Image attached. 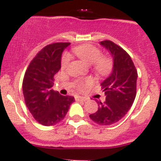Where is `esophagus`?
<instances>
[{
	"instance_id": "34e87169",
	"label": "esophagus",
	"mask_w": 161,
	"mask_h": 161,
	"mask_svg": "<svg viewBox=\"0 0 161 161\" xmlns=\"http://www.w3.org/2000/svg\"><path fill=\"white\" fill-rule=\"evenodd\" d=\"M76 100L80 101V102H85V101L87 100V98L83 97H80V96H77V97H76Z\"/></svg>"
}]
</instances>
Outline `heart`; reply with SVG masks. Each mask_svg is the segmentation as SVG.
<instances>
[{
	"instance_id": "obj_1",
	"label": "heart",
	"mask_w": 161,
	"mask_h": 161,
	"mask_svg": "<svg viewBox=\"0 0 161 161\" xmlns=\"http://www.w3.org/2000/svg\"><path fill=\"white\" fill-rule=\"evenodd\" d=\"M72 52L78 58L88 64H93L95 72L101 76H106L110 72L113 68V60L109 56L102 55V52L97 47L90 44H83L76 47L72 49ZM71 58L69 55H65L61 60V68L64 69L70 63ZM93 82L91 79L80 81L78 89H81L85 86L89 85Z\"/></svg>"
}]
</instances>
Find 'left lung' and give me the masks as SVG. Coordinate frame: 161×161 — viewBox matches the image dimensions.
I'll use <instances>...</instances> for the list:
<instances>
[{
    "label": "left lung",
    "instance_id": "obj_1",
    "mask_svg": "<svg viewBox=\"0 0 161 161\" xmlns=\"http://www.w3.org/2000/svg\"><path fill=\"white\" fill-rule=\"evenodd\" d=\"M101 45L110 52L113 70L102 84L106 101L98 102V109L89 115L97 124L109 126L123 119L132 106L136 96L137 70L129 54L112 41L104 40Z\"/></svg>",
    "mask_w": 161,
    "mask_h": 161
}]
</instances>
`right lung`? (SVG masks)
Listing matches in <instances>:
<instances>
[{"label":"right lung","instance_id":"add662e5","mask_svg":"<svg viewBox=\"0 0 161 161\" xmlns=\"http://www.w3.org/2000/svg\"><path fill=\"white\" fill-rule=\"evenodd\" d=\"M69 42H55L42 48L31 60L22 82L25 103L32 116L43 126H53L64 119L72 96L52 89L54 76L61 68V55Z\"/></svg>","mask_w":161,"mask_h":161}]
</instances>
